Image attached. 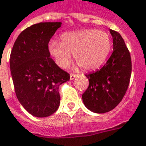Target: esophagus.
<instances>
[{"instance_id":"obj_1","label":"esophagus","mask_w":146,"mask_h":146,"mask_svg":"<svg viewBox=\"0 0 146 146\" xmlns=\"http://www.w3.org/2000/svg\"><path fill=\"white\" fill-rule=\"evenodd\" d=\"M77 77V74H70V79L71 80H73L74 78H76Z\"/></svg>"}]
</instances>
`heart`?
<instances>
[{
  "label": "heart",
  "mask_w": 146,
  "mask_h": 146,
  "mask_svg": "<svg viewBox=\"0 0 146 146\" xmlns=\"http://www.w3.org/2000/svg\"><path fill=\"white\" fill-rule=\"evenodd\" d=\"M112 48V40L105 31L85 29L68 32L61 36V42L52 40L48 52L61 68H66L71 53L83 70L96 69L104 62Z\"/></svg>",
  "instance_id": "b5f03b06"
}]
</instances>
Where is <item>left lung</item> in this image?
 Here are the masks:
<instances>
[{
  "mask_svg": "<svg viewBox=\"0 0 146 146\" xmlns=\"http://www.w3.org/2000/svg\"><path fill=\"white\" fill-rule=\"evenodd\" d=\"M113 51L107 63L95 72L85 74L88 89L82 94L83 102L90 110L104 113L119 104L128 89L132 72L130 52L119 33L110 30Z\"/></svg>",
  "mask_w": 146,
  "mask_h": 146,
  "instance_id": "1",
  "label": "left lung"
}]
</instances>
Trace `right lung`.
<instances>
[{"instance_id": "obj_1", "label": "right lung", "mask_w": 146, "mask_h": 146, "mask_svg": "<svg viewBox=\"0 0 146 146\" xmlns=\"http://www.w3.org/2000/svg\"><path fill=\"white\" fill-rule=\"evenodd\" d=\"M61 22H45L25 29L16 39L10 57L18 100L33 116L46 117L60 104L58 88L70 74L51 58L48 42Z\"/></svg>"}]
</instances>
